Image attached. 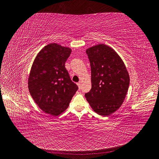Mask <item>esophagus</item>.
<instances>
[{
    "instance_id": "1",
    "label": "esophagus",
    "mask_w": 159,
    "mask_h": 159,
    "mask_svg": "<svg viewBox=\"0 0 159 159\" xmlns=\"http://www.w3.org/2000/svg\"><path fill=\"white\" fill-rule=\"evenodd\" d=\"M77 85H78V86L79 89H81V82H79V83H78V84H77Z\"/></svg>"
}]
</instances>
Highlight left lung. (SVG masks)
I'll return each instance as SVG.
<instances>
[{
    "label": "left lung",
    "instance_id": "left-lung-1",
    "mask_svg": "<svg viewBox=\"0 0 159 159\" xmlns=\"http://www.w3.org/2000/svg\"><path fill=\"white\" fill-rule=\"evenodd\" d=\"M91 71V89L85 94L95 112L108 116L121 107L129 86L124 62L111 48L98 44L86 50Z\"/></svg>",
    "mask_w": 159,
    "mask_h": 159
}]
</instances>
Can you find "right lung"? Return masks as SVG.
Here are the masks:
<instances>
[{"instance_id": "right-lung-1", "label": "right lung", "mask_w": 159, "mask_h": 159, "mask_svg": "<svg viewBox=\"0 0 159 159\" xmlns=\"http://www.w3.org/2000/svg\"><path fill=\"white\" fill-rule=\"evenodd\" d=\"M71 52L56 43L38 53L28 78V89L43 111L57 116L68 107L78 87L70 78L65 63Z\"/></svg>"}]
</instances>
